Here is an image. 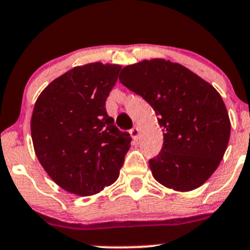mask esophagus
Listing matches in <instances>:
<instances>
[{
	"instance_id": "obj_1",
	"label": "esophagus",
	"mask_w": 250,
	"mask_h": 250,
	"mask_svg": "<svg viewBox=\"0 0 250 250\" xmlns=\"http://www.w3.org/2000/svg\"><path fill=\"white\" fill-rule=\"evenodd\" d=\"M130 135H132L133 139L138 140V138H139V128L133 127L132 129H130Z\"/></svg>"
}]
</instances>
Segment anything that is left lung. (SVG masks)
<instances>
[{
    "label": "left lung",
    "instance_id": "1",
    "mask_svg": "<svg viewBox=\"0 0 250 250\" xmlns=\"http://www.w3.org/2000/svg\"><path fill=\"white\" fill-rule=\"evenodd\" d=\"M120 82L143 97L163 127V146L148 161L153 178L176 191L209 179L228 147L231 125L215 88L185 66L165 59L123 67Z\"/></svg>",
    "mask_w": 250,
    "mask_h": 250
}]
</instances>
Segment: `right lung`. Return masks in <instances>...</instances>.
Instances as JSON below:
<instances>
[{
  "mask_svg": "<svg viewBox=\"0 0 250 250\" xmlns=\"http://www.w3.org/2000/svg\"><path fill=\"white\" fill-rule=\"evenodd\" d=\"M120 65L76 66L40 94L31 117L37 158L55 184L69 192L90 196L115 183L129 133L113 125L105 103Z\"/></svg>",
  "mask_w": 250,
  "mask_h": 250,
  "instance_id": "add662e5",
  "label": "right lung"
}]
</instances>
